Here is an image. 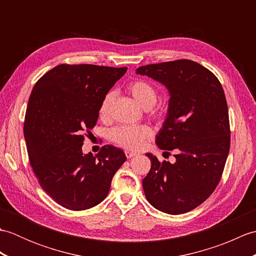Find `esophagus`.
I'll use <instances>...</instances> for the list:
<instances>
[{"instance_id":"34e87169","label":"esophagus","mask_w":256,"mask_h":256,"mask_svg":"<svg viewBox=\"0 0 256 256\" xmlns=\"http://www.w3.org/2000/svg\"><path fill=\"white\" fill-rule=\"evenodd\" d=\"M135 155H136V153H135V152H131V150H125V156H126L128 158H132V157H134Z\"/></svg>"}]
</instances>
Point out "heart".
<instances>
[{
    "instance_id": "obj_1",
    "label": "heart",
    "mask_w": 256,
    "mask_h": 256,
    "mask_svg": "<svg viewBox=\"0 0 256 256\" xmlns=\"http://www.w3.org/2000/svg\"><path fill=\"white\" fill-rule=\"evenodd\" d=\"M128 91L132 96L144 108H150L157 101V91L145 80H134L128 84ZM113 101V92H108L103 96L99 106L101 118H106L110 112ZM153 136V130L148 125H118L110 132V138L116 144L128 150H138Z\"/></svg>"
}]
</instances>
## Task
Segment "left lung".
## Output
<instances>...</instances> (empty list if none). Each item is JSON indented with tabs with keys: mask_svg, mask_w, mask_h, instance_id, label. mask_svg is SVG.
Masks as SVG:
<instances>
[{
	"mask_svg": "<svg viewBox=\"0 0 256 256\" xmlns=\"http://www.w3.org/2000/svg\"><path fill=\"white\" fill-rule=\"evenodd\" d=\"M136 74L158 81L170 92L156 144L177 150L174 164L146 154L152 164L142 182L146 199L165 214H186L208 199L224 172L230 150L224 88L210 70L188 59L142 66Z\"/></svg>",
	"mask_w": 256,
	"mask_h": 256,
	"instance_id": "obj_1",
	"label": "left lung"
}]
</instances>
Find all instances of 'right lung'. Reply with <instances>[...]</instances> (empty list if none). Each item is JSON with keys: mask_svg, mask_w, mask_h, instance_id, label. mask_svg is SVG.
I'll return each mask as SVG.
<instances>
[{"mask_svg": "<svg viewBox=\"0 0 256 256\" xmlns=\"http://www.w3.org/2000/svg\"><path fill=\"white\" fill-rule=\"evenodd\" d=\"M126 70L58 64L32 90L24 122L30 162L40 187L64 208L80 211L99 204L126 160L112 145L102 146L96 155L82 153L103 96Z\"/></svg>", "mask_w": 256, "mask_h": 256, "instance_id": "obj_1", "label": "right lung"}]
</instances>
